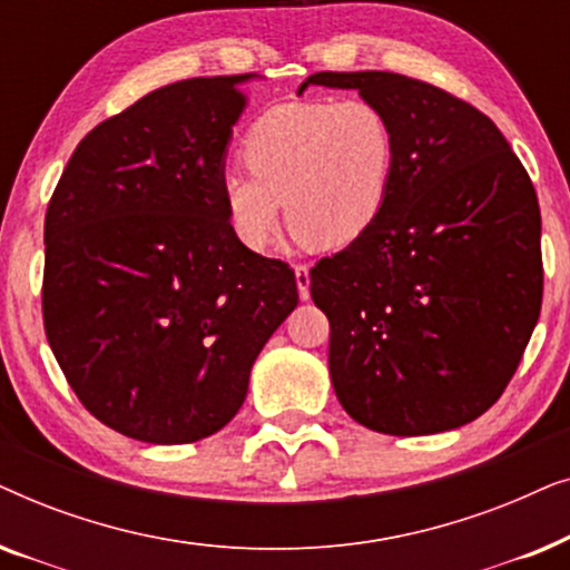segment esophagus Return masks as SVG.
I'll list each match as a JSON object with an SVG mask.
<instances>
[{
	"label": "esophagus",
	"mask_w": 570,
	"mask_h": 570,
	"mask_svg": "<svg viewBox=\"0 0 570 570\" xmlns=\"http://www.w3.org/2000/svg\"><path fill=\"white\" fill-rule=\"evenodd\" d=\"M295 285H298V295L301 301H308L311 298V275H308V267L306 264H295Z\"/></svg>",
	"instance_id": "esophagus-1"
}]
</instances>
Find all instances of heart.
I'll return each mask as SVG.
<instances>
[{
	"label": "heart",
	"instance_id": "obj_1",
	"mask_svg": "<svg viewBox=\"0 0 570 570\" xmlns=\"http://www.w3.org/2000/svg\"><path fill=\"white\" fill-rule=\"evenodd\" d=\"M248 170H223L217 191L233 238L264 252L279 209L308 246L345 248L381 220L392 197L396 139L368 100H298L264 111L240 142Z\"/></svg>",
	"mask_w": 570,
	"mask_h": 570
}]
</instances>
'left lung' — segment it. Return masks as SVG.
<instances>
[{
    "label": "left lung",
    "instance_id": "8db88e82",
    "mask_svg": "<svg viewBox=\"0 0 570 570\" xmlns=\"http://www.w3.org/2000/svg\"><path fill=\"white\" fill-rule=\"evenodd\" d=\"M396 139L381 220L311 269L330 318V376L345 412L386 435L472 423L503 394L542 306L540 205L493 121L394 72H316Z\"/></svg>",
    "mask_w": 570,
    "mask_h": 570
}]
</instances>
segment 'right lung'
Segmentation results:
<instances>
[{"label": "right lung", "instance_id": "obj_1", "mask_svg": "<svg viewBox=\"0 0 570 570\" xmlns=\"http://www.w3.org/2000/svg\"><path fill=\"white\" fill-rule=\"evenodd\" d=\"M256 77L147 92L77 145L46 209V337L85 407L129 439L228 425L298 306L293 272L233 238L217 191Z\"/></svg>", "mask_w": 570, "mask_h": 570}]
</instances>
